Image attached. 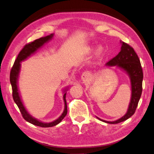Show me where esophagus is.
<instances>
[{"instance_id": "34e87169", "label": "esophagus", "mask_w": 154, "mask_h": 154, "mask_svg": "<svg viewBox=\"0 0 154 154\" xmlns=\"http://www.w3.org/2000/svg\"><path fill=\"white\" fill-rule=\"evenodd\" d=\"M90 77V73L88 72H84L83 74L82 75V79L84 80V81H86Z\"/></svg>"}]
</instances>
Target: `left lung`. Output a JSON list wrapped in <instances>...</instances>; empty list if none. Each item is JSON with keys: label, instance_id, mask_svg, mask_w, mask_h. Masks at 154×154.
<instances>
[{"label": "left lung", "instance_id": "8db88e82", "mask_svg": "<svg viewBox=\"0 0 154 154\" xmlns=\"http://www.w3.org/2000/svg\"><path fill=\"white\" fill-rule=\"evenodd\" d=\"M106 65L108 66H117L126 71L131 82L132 96L127 113L122 118L115 121H107L97 117L103 122L116 124L127 120L135 114L142 92L143 72L140 58L134 49L128 44L123 42H122L120 52L115 57L109 60Z\"/></svg>", "mask_w": 154, "mask_h": 154}]
</instances>
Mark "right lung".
Masks as SVG:
<instances>
[{"mask_svg": "<svg viewBox=\"0 0 154 154\" xmlns=\"http://www.w3.org/2000/svg\"><path fill=\"white\" fill-rule=\"evenodd\" d=\"M53 35L54 34H51L49 35L44 37V38H40L38 39V40H35L33 41V42L28 43V44L26 45L25 46L23 47V49L20 51V52L19 53L18 56H17L16 60H15V61L14 63V65H13L12 68L11 69V71H10V83H11L12 89L13 100H14L15 103L17 104V105L18 106L23 118L26 121H28V122L32 123V124L37 125V126L42 127V128H49V127L54 126V125L58 124L60 121L63 119L65 116H66L67 112H68V109H67V103H66V93H65L63 95L65 109H64L63 112V114L60 116V117L58 118L57 119L55 120L54 121H53V122L42 123L41 122V121H39L37 119H34L33 117H32V116L28 113L26 109H25L24 106H23L22 102H21V100L19 94L18 88H17V79H18L19 70H20V66H21L20 63L22 61V60H25L26 58L29 57V56H31L32 54L35 52L37 49H38L40 47H42L45 43H46L47 42H48L49 40H50L52 38Z\"/></svg>", "mask_w": 154, "mask_h": 154, "instance_id": "right-lung-1", "label": "right lung"}]
</instances>
